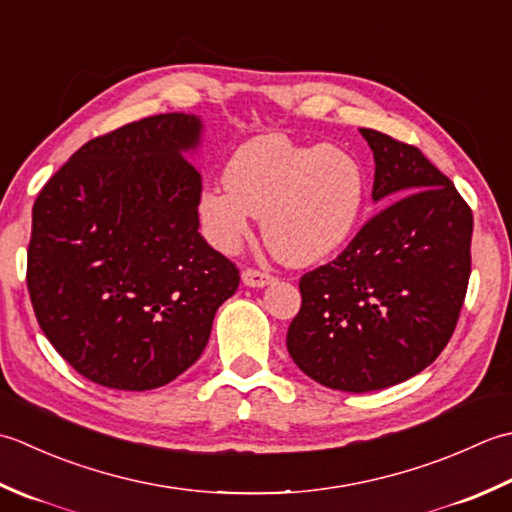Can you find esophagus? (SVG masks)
I'll list each match as a JSON object with an SVG mask.
<instances>
[{
  "label": "esophagus",
  "instance_id": "1",
  "mask_svg": "<svg viewBox=\"0 0 512 512\" xmlns=\"http://www.w3.org/2000/svg\"><path fill=\"white\" fill-rule=\"evenodd\" d=\"M271 280H274V276H271L269 271L256 269V267L243 269V283H245L247 287H265V285L271 283Z\"/></svg>",
  "mask_w": 512,
  "mask_h": 512
}]
</instances>
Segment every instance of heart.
<instances>
[{
	"mask_svg": "<svg viewBox=\"0 0 512 512\" xmlns=\"http://www.w3.org/2000/svg\"><path fill=\"white\" fill-rule=\"evenodd\" d=\"M367 203V172L356 156L325 145H298L283 134L243 143L225 168V185H205L198 218L207 241L236 252L263 216L271 254L311 265L349 243Z\"/></svg>",
	"mask_w": 512,
	"mask_h": 512,
	"instance_id": "obj_1",
	"label": "heart"
}]
</instances>
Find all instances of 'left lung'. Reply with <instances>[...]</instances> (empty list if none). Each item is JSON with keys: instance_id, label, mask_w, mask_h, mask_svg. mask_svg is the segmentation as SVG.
<instances>
[{"instance_id": "8db88e82", "label": "left lung", "mask_w": 512, "mask_h": 512, "mask_svg": "<svg viewBox=\"0 0 512 512\" xmlns=\"http://www.w3.org/2000/svg\"><path fill=\"white\" fill-rule=\"evenodd\" d=\"M387 203L327 265L300 276L289 356L329 389L364 393L409 380L451 340L471 278L473 212L426 156L362 128Z\"/></svg>"}]
</instances>
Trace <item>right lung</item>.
Segmentation results:
<instances>
[{"mask_svg": "<svg viewBox=\"0 0 512 512\" xmlns=\"http://www.w3.org/2000/svg\"><path fill=\"white\" fill-rule=\"evenodd\" d=\"M192 114L101 134L50 176L33 207L26 283L41 331L72 369L150 391L201 358L238 267L198 234L201 174L181 150Z\"/></svg>", "mask_w": 512, "mask_h": 512, "instance_id": "obj_1", "label": "right lung"}]
</instances>
